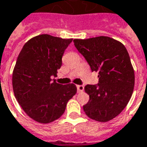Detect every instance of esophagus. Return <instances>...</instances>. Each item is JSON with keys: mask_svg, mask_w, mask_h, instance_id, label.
I'll return each instance as SVG.
<instances>
[{"mask_svg": "<svg viewBox=\"0 0 147 147\" xmlns=\"http://www.w3.org/2000/svg\"><path fill=\"white\" fill-rule=\"evenodd\" d=\"M77 89H78V93H80L82 91H83V90H84V86L82 85H78L77 86Z\"/></svg>", "mask_w": 147, "mask_h": 147, "instance_id": "obj_1", "label": "esophagus"}]
</instances>
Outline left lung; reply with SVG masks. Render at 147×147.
<instances>
[{
  "label": "left lung",
  "instance_id": "obj_1",
  "mask_svg": "<svg viewBox=\"0 0 147 147\" xmlns=\"http://www.w3.org/2000/svg\"><path fill=\"white\" fill-rule=\"evenodd\" d=\"M74 43L91 71L99 73V83L84 88L90 99L83 110L92 120L109 121L126 107L134 91L135 78L129 55L121 42L108 36L75 39Z\"/></svg>",
  "mask_w": 147,
  "mask_h": 147
}]
</instances>
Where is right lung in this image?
<instances>
[{
  "label": "right lung",
  "instance_id": "obj_1",
  "mask_svg": "<svg viewBox=\"0 0 147 147\" xmlns=\"http://www.w3.org/2000/svg\"><path fill=\"white\" fill-rule=\"evenodd\" d=\"M73 39L39 34L22 48L13 71V90L17 101L35 121L48 124L61 117L68 101L77 93L74 84L62 85L57 77L62 57Z\"/></svg>",
  "mask_w": 147,
  "mask_h": 147
}]
</instances>
